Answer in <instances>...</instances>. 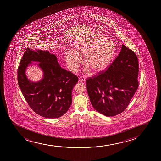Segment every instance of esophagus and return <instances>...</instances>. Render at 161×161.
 I'll return each mask as SVG.
<instances>
[{
    "label": "esophagus",
    "instance_id": "obj_1",
    "mask_svg": "<svg viewBox=\"0 0 161 161\" xmlns=\"http://www.w3.org/2000/svg\"><path fill=\"white\" fill-rule=\"evenodd\" d=\"M79 81L80 82H85L86 81V79L84 77H82V76H80L79 78Z\"/></svg>",
    "mask_w": 161,
    "mask_h": 161
}]
</instances>
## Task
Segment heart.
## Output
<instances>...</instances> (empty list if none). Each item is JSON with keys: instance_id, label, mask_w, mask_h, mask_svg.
Listing matches in <instances>:
<instances>
[{"instance_id": "heart-1", "label": "heart", "mask_w": 161, "mask_h": 161, "mask_svg": "<svg viewBox=\"0 0 161 161\" xmlns=\"http://www.w3.org/2000/svg\"><path fill=\"white\" fill-rule=\"evenodd\" d=\"M114 45L110 39L102 35H97L88 41L78 43L75 51L67 50L65 53V60L69 69L76 72L83 61L87 65L84 69L85 73H89L92 69L97 72L107 68L114 57Z\"/></svg>"}]
</instances>
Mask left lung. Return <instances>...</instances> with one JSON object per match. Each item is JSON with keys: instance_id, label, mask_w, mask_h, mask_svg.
Here are the masks:
<instances>
[{"instance_id": "8db88e82", "label": "left lung", "mask_w": 161, "mask_h": 161, "mask_svg": "<svg viewBox=\"0 0 161 161\" xmlns=\"http://www.w3.org/2000/svg\"><path fill=\"white\" fill-rule=\"evenodd\" d=\"M138 74L137 56L123 44L119 55L104 72L86 80L93 108L107 117L122 113L138 88Z\"/></svg>"}]
</instances>
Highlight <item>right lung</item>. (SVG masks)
I'll list each match as a JSON object with an SVG mask.
<instances>
[{"label": "right lung", "mask_w": 161, "mask_h": 161, "mask_svg": "<svg viewBox=\"0 0 161 161\" xmlns=\"http://www.w3.org/2000/svg\"><path fill=\"white\" fill-rule=\"evenodd\" d=\"M31 61L40 63L44 78L34 83L27 79L25 69ZM18 70V84L31 108L40 116L58 118L67 112L72 104V92L78 82L77 76L62 69L56 56L48 51L27 48Z\"/></svg>", "instance_id": "right-lung-1"}]
</instances>
